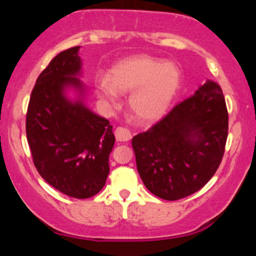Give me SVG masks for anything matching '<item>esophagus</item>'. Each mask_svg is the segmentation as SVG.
Returning a JSON list of instances; mask_svg holds the SVG:
<instances>
[{"instance_id":"esophagus-1","label":"esophagus","mask_w":256,"mask_h":256,"mask_svg":"<svg viewBox=\"0 0 256 256\" xmlns=\"http://www.w3.org/2000/svg\"><path fill=\"white\" fill-rule=\"evenodd\" d=\"M114 136H116V139H117L118 142H128V140H131V138H132L131 132L128 131V128H116Z\"/></svg>"}]
</instances>
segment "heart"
I'll use <instances>...</instances> for the list:
<instances>
[{"instance_id": "1", "label": "heart", "mask_w": 256, "mask_h": 256, "mask_svg": "<svg viewBox=\"0 0 256 256\" xmlns=\"http://www.w3.org/2000/svg\"><path fill=\"white\" fill-rule=\"evenodd\" d=\"M180 85L179 71L168 62L134 56L112 66L108 77L94 80L97 97L108 108L118 105L119 94H130L128 110L142 124L159 120L168 110Z\"/></svg>"}]
</instances>
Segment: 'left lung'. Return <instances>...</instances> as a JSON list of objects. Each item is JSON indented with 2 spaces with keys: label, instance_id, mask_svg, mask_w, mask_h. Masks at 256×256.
I'll return each mask as SVG.
<instances>
[{
  "label": "left lung",
  "instance_id": "8db88e82",
  "mask_svg": "<svg viewBox=\"0 0 256 256\" xmlns=\"http://www.w3.org/2000/svg\"><path fill=\"white\" fill-rule=\"evenodd\" d=\"M227 134L222 90L208 80L150 130L132 138L146 188L170 202L196 193L219 168Z\"/></svg>",
  "mask_w": 256,
  "mask_h": 256
}]
</instances>
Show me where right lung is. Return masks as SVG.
Wrapping results in <instances>:
<instances>
[{"instance_id": "1", "label": "right lung", "mask_w": 256, "mask_h": 256, "mask_svg": "<svg viewBox=\"0 0 256 256\" xmlns=\"http://www.w3.org/2000/svg\"><path fill=\"white\" fill-rule=\"evenodd\" d=\"M80 49L60 52L37 78L26 130L40 176L66 196L86 199L106 182L116 138L110 122L85 104L88 88L80 78Z\"/></svg>"}]
</instances>
